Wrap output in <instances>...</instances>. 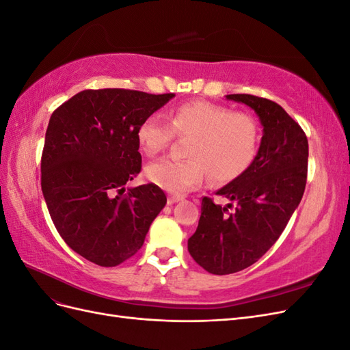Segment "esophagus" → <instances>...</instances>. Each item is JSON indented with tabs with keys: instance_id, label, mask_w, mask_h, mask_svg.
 Listing matches in <instances>:
<instances>
[{
	"instance_id": "1",
	"label": "esophagus",
	"mask_w": 350,
	"mask_h": 350,
	"mask_svg": "<svg viewBox=\"0 0 350 350\" xmlns=\"http://www.w3.org/2000/svg\"><path fill=\"white\" fill-rule=\"evenodd\" d=\"M181 200H183V197H179V196H169L167 197V204L172 206V204L178 203V201H181Z\"/></svg>"
}]
</instances>
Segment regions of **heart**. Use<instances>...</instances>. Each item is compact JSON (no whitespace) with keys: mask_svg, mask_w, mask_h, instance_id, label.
I'll return each mask as SVG.
<instances>
[{"mask_svg":"<svg viewBox=\"0 0 350 350\" xmlns=\"http://www.w3.org/2000/svg\"><path fill=\"white\" fill-rule=\"evenodd\" d=\"M175 134L191 137L185 152L189 159H159L146 169L150 183L172 194L200 185L204 169L211 181H234L247 171L257 153V121L250 113L234 112L213 102H185L169 113L167 120L157 112L146 116L137 129V143L147 156H154Z\"/></svg>","mask_w":350,"mask_h":350,"instance_id":"heart-1","label":"heart"}]
</instances>
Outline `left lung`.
Returning <instances> with one entry per match:
<instances>
[{
  "mask_svg": "<svg viewBox=\"0 0 350 350\" xmlns=\"http://www.w3.org/2000/svg\"><path fill=\"white\" fill-rule=\"evenodd\" d=\"M258 115L262 137L245 172L216 193L225 207L204 197L188 251L211 274L252 266L266 254L299 206L308 172V140L299 124L276 102L252 94H226Z\"/></svg>",
  "mask_w": 350,
  "mask_h": 350,
  "instance_id": "1",
  "label": "left lung"
}]
</instances>
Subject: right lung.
<instances>
[{
    "label": "right lung",
    "instance_id": "1",
    "mask_svg": "<svg viewBox=\"0 0 350 350\" xmlns=\"http://www.w3.org/2000/svg\"><path fill=\"white\" fill-rule=\"evenodd\" d=\"M174 93L83 90L51 115L40 185L52 221L67 245L102 267L143 247L166 204L154 184L125 189L142 171L137 129Z\"/></svg>",
    "mask_w": 350,
    "mask_h": 350
}]
</instances>
